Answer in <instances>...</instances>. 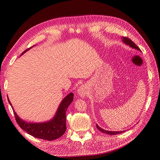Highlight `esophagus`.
<instances>
[{
	"label": "esophagus",
	"instance_id": "esophagus-1",
	"mask_svg": "<svg viewBox=\"0 0 160 160\" xmlns=\"http://www.w3.org/2000/svg\"><path fill=\"white\" fill-rule=\"evenodd\" d=\"M78 94L81 97H84V96L85 95V88L82 87V86H81L79 88V89H78Z\"/></svg>",
	"mask_w": 160,
	"mask_h": 160
}]
</instances>
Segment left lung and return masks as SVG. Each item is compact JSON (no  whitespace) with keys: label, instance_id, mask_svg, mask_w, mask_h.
<instances>
[{"label":"left lung","instance_id":"obj_1","mask_svg":"<svg viewBox=\"0 0 160 160\" xmlns=\"http://www.w3.org/2000/svg\"><path fill=\"white\" fill-rule=\"evenodd\" d=\"M122 41L126 43V45H128V46H130L131 48H132L134 49H137V50L140 51V49L130 39H129L128 38L122 37ZM97 128L98 130H100L101 132H103L104 134H109V135H116L117 134H120V133L123 132H124V131H117V132H116V131H114V132L107 131V130H105L101 128V127H99V126L97 124Z\"/></svg>","mask_w":160,"mask_h":160}]
</instances>
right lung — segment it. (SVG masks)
Returning a JSON list of instances; mask_svg holds the SVG:
<instances>
[{
    "instance_id": "1",
    "label": "right lung",
    "mask_w": 160,
    "mask_h": 160,
    "mask_svg": "<svg viewBox=\"0 0 160 160\" xmlns=\"http://www.w3.org/2000/svg\"><path fill=\"white\" fill-rule=\"evenodd\" d=\"M33 47V46H32ZM27 49L22 55L30 49ZM8 102L12 106L8 98ZM73 100V93L70 92L66 96L60 103L57 112L54 117L46 122L41 123H31L20 119L13 110L16 122L20 127L26 132L37 138H40L48 141L56 140L61 137L66 131V111L69 104ZM13 108V107H12Z\"/></svg>"
}]
</instances>
